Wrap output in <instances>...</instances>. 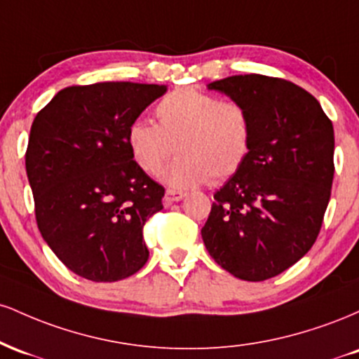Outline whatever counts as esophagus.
Segmentation results:
<instances>
[{
    "label": "esophagus",
    "instance_id": "obj_1",
    "mask_svg": "<svg viewBox=\"0 0 359 359\" xmlns=\"http://www.w3.org/2000/svg\"><path fill=\"white\" fill-rule=\"evenodd\" d=\"M185 192L182 191H174V189H167L165 191V196H163V204L165 205H170L174 203H179L180 199H184Z\"/></svg>",
    "mask_w": 359,
    "mask_h": 359
}]
</instances>
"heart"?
Masks as SVG:
<instances>
[{"label":"heart","mask_w":359,"mask_h":359,"mask_svg":"<svg viewBox=\"0 0 359 359\" xmlns=\"http://www.w3.org/2000/svg\"><path fill=\"white\" fill-rule=\"evenodd\" d=\"M156 125L135 121L128 147L137 165L156 175L174 151L179 156L163 172L172 187L222 182L248 162L253 150V123L241 102L184 88L167 94L155 108Z\"/></svg>","instance_id":"heart-1"}]
</instances>
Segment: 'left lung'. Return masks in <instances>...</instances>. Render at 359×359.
I'll return each mask as SVG.
<instances>
[{
	"mask_svg": "<svg viewBox=\"0 0 359 359\" xmlns=\"http://www.w3.org/2000/svg\"><path fill=\"white\" fill-rule=\"evenodd\" d=\"M248 109L253 150L214 194L203 240L217 265L248 282L277 277L317 240L334 177V130L294 82L246 74L214 81Z\"/></svg>",
	"mask_w": 359,
	"mask_h": 359,
	"instance_id": "obj_1",
	"label": "left lung"
}]
</instances>
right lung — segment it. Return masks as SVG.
I'll return each mask as SVG.
<instances>
[{
    "instance_id": "1",
    "label": "right lung",
    "mask_w": 359,
    "mask_h": 359,
    "mask_svg": "<svg viewBox=\"0 0 359 359\" xmlns=\"http://www.w3.org/2000/svg\"><path fill=\"white\" fill-rule=\"evenodd\" d=\"M167 86L97 82L59 90L39 111L25 165L43 240L69 270L118 282L148 259L143 226L165 189L137 165L128 128Z\"/></svg>"
}]
</instances>
